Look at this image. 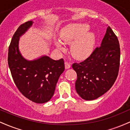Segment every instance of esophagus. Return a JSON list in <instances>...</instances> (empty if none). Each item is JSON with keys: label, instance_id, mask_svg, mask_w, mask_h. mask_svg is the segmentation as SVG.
I'll use <instances>...</instances> for the list:
<instances>
[{"label": "esophagus", "instance_id": "obj_1", "mask_svg": "<svg viewBox=\"0 0 130 130\" xmlns=\"http://www.w3.org/2000/svg\"><path fill=\"white\" fill-rule=\"evenodd\" d=\"M65 67L66 69H68V68H70V67H71V64H70L69 62H66L65 63Z\"/></svg>", "mask_w": 130, "mask_h": 130}]
</instances>
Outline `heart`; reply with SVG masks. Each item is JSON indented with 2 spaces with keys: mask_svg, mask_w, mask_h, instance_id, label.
Here are the masks:
<instances>
[{
  "mask_svg": "<svg viewBox=\"0 0 130 130\" xmlns=\"http://www.w3.org/2000/svg\"><path fill=\"white\" fill-rule=\"evenodd\" d=\"M90 26L87 24H73L67 26L60 33V38L65 43L71 44L70 52L76 59L87 57L93 51L96 37L93 32H89ZM55 44L58 49L63 50V44L59 40Z\"/></svg>",
  "mask_w": 130,
  "mask_h": 130,
  "instance_id": "1",
  "label": "heart"
}]
</instances>
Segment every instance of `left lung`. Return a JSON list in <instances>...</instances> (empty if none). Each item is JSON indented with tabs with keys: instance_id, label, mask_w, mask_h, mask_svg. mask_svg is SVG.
<instances>
[{
	"instance_id": "8db88e82",
	"label": "left lung",
	"mask_w": 130,
	"mask_h": 130,
	"mask_svg": "<svg viewBox=\"0 0 130 130\" xmlns=\"http://www.w3.org/2000/svg\"><path fill=\"white\" fill-rule=\"evenodd\" d=\"M120 57L119 40L108 26L101 46L83 62L72 65L77 73L76 90L80 97L93 100L111 89L119 73Z\"/></svg>"
}]
</instances>
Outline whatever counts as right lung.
<instances>
[{
  "mask_svg": "<svg viewBox=\"0 0 130 130\" xmlns=\"http://www.w3.org/2000/svg\"><path fill=\"white\" fill-rule=\"evenodd\" d=\"M33 22L22 24L13 35L8 48V63L13 80L22 95L33 102L44 103L53 97L65 65L63 59L55 60L43 56L28 60L22 57L19 50V38Z\"/></svg>",
  "mask_w": 130,
  "mask_h": 130,
  "instance_id": "obj_1",
  "label": "right lung"
}]
</instances>
